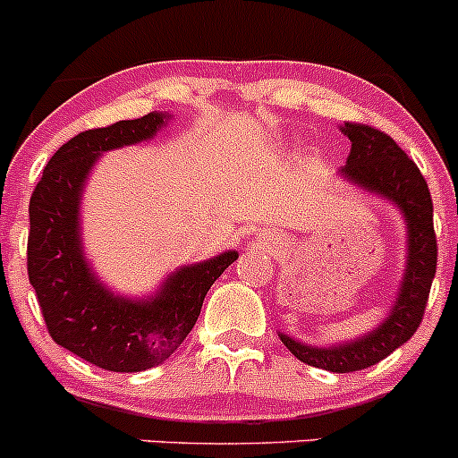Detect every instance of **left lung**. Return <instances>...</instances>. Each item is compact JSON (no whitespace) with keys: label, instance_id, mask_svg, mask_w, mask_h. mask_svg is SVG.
I'll list each match as a JSON object with an SVG mask.
<instances>
[{"label":"left lung","instance_id":"left-lung-1","mask_svg":"<svg viewBox=\"0 0 458 458\" xmlns=\"http://www.w3.org/2000/svg\"><path fill=\"white\" fill-rule=\"evenodd\" d=\"M342 131L352 140V154L340 174L367 192L380 194L403 212L407 224V266L396 304L376 331L333 347H310L279 333L297 360L333 374L367 369L414 335L423 322L438 257L432 197L416 163L385 131L360 123H344Z\"/></svg>","mask_w":458,"mask_h":458}]
</instances>
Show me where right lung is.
Here are the masks:
<instances>
[{"label": "right lung", "instance_id": "right-lung-1", "mask_svg": "<svg viewBox=\"0 0 458 458\" xmlns=\"http://www.w3.org/2000/svg\"><path fill=\"white\" fill-rule=\"evenodd\" d=\"M165 121V114H148L73 136L53 154L30 197L26 266L48 333L106 371L131 374L165 362L197 324L206 293L239 257L228 250L183 266L148 300L114 295L89 268L78 216L93 163L106 149L149 140Z\"/></svg>", "mask_w": 458, "mask_h": 458}]
</instances>
